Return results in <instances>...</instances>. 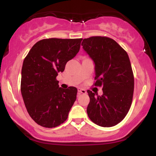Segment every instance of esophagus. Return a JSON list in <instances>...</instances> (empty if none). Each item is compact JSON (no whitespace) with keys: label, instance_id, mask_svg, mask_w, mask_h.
<instances>
[{"label":"esophagus","instance_id":"esophagus-1","mask_svg":"<svg viewBox=\"0 0 156 156\" xmlns=\"http://www.w3.org/2000/svg\"><path fill=\"white\" fill-rule=\"evenodd\" d=\"M78 92L81 93V94H86V93H87V91H86L85 89H83L78 88Z\"/></svg>","mask_w":156,"mask_h":156}]
</instances>
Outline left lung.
Returning <instances> with one entry per match:
<instances>
[{"mask_svg": "<svg viewBox=\"0 0 156 156\" xmlns=\"http://www.w3.org/2000/svg\"><path fill=\"white\" fill-rule=\"evenodd\" d=\"M84 51L95 64V87H101L103 95L88 90L87 106L89 119L101 127H112L122 120L133 101L134 77L127 52L114 39L91 37L82 42Z\"/></svg>", "mask_w": 156, "mask_h": 156, "instance_id": "obj_1", "label": "left lung"}]
</instances>
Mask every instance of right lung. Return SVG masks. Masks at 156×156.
<instances>
[{"label":"right lung","mask_w":156,"mask_h":156,"mask_svg":"<svg viewBox=\"0 0 156 156\" xmlns=\"http://www.w3.org/2000/svg\"><path fill=\"white\" fill-rule=\"evenodd\" d=\"M82 39H44L23 61L20 89L27 112L36 123L55 128L67 120L78 89L59 87L58 73L78 53Z\"/></svg>","instance_id":"right-lung-1"}]
</instances>
